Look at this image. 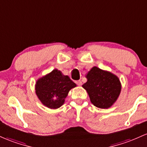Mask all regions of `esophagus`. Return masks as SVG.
Masks as SVG:
<instances>
[{"label":"esophagus","instance_id":"obj_1","mask_svg":"<svg viewBox=\"0 0 147 147\" xmlns=\"http://www.w3.org/2000/svg\"><path fill=\"white\" fill-rule=\"evenodd\" d=\"M75 82H76V84L78 85V86H81V85L82 84V82L81 80H77V81H76Z\"/></svg>","mask_w":147,"mask_h":147}]
</instances>
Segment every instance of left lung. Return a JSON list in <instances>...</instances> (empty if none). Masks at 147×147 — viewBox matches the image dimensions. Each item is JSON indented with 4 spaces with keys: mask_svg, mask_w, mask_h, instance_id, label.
Instances as JSON below:
<instances>
[{
    "mask_svg": "<svg viewBox=\"0 0 147 147\" xmlns=\"http://www.w3.org/2000/svg\"><path fill=\"white\" fill-rule=\"evenodd\" d=\"M86 77L87 82L82 87L86 90L92 104L100 109L112 107L121 90L118 77L94 66L88 71Z\"/></svg>",
    "mask_w": 147,
    "mask_h": 147,
    "instance_id": "left-lung-1",
    "label": "left lung"
}]
</instances>
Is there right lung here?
<instances>
[{
	"label": "right lung",
	"instance_id": "obj_1",
	"mask_svg": "<svg viewBox=\"0 0 147 147\" xmlns=\"http://www.w3.org/2000/svg\"><path fill=\"white\" fill-rule=\"evenodd\" d=\"M76 86L67 75H63L60 70L54 69L37 80L35 93L47 107L57 109L64 104L70 90Z\"/></svg>",
	"mask_w": 147,
	"mask_h": 147
}]
</instances>
